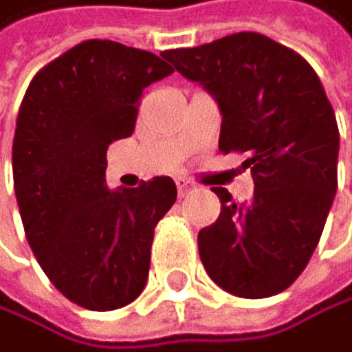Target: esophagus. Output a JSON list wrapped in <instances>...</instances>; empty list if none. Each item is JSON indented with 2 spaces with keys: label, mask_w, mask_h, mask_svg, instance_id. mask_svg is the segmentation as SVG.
I'll return each instance as SVG.
<instances>
[{
  "label": "esophagus",
  "mask_w": 352,
  "mask_h": 352,
  "mask_svg": "<svg viewBox=\"0 0 352 352\" xmlns=\"http://www.w3.org/2000/svg\"><path fill=\"white\" fill-rule=\"evenodd\" d=\"M175 184H177L179 197H186V195L190 192V188H192V184H190L188 179H184V177H177V179H175Z\"/></svg>",
  "instance_id": "esophagus-1"
}]
</instances>
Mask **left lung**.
Listing matches in <instances>:
<instances>
[{
  "mask_svg": "<svg viewBox=\"0 0 352 352\" xmlns=\"http://www.w3.org/2000/svg\"><path fill=\"white\" fill-rule=\"evenodd\" d=\"M162 56L217 100L219 148L248 153L252 168L250 201L212 188L221 214L197 236L208 276L239 298L280 294L307 267L338 190L340 131L318 74L258 32Z\"/></svg>",
  "mask_w": 352,
  "mask_h": 352,
  "instance_id": "1",
  "label": "left lung"
}]
</instances>
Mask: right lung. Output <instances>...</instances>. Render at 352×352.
<instances>
[{
    "label": "right lung",
    "mask_w": 352,
    "mask_h": 352,
    "mask_svg": "<svg viewBox=\"0 0 352 352\" xmlns=\"http://www.w3.org/2000/svg\"><path fill=\"white\" fill-rule=\"evenodd\" d=\"M173 67L146 50L89 38L32 78L16 116L12 179L25 239L52 285L91 311L120 309L148 278L170 177L107 188V148L135 129L138 102Z\"/></svg>",
    "instance_id": "add662e5"
}]
</instances>
